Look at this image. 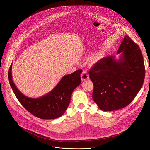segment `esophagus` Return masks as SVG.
<instances>
[{
	"label": "esophagus",
	"mask_w": 150,
	"mask_h": 150,
	"mask_svg": "<svg viewBox=\"0 0 150 150\" xmlns=\"http://www.w3.org/2000/svg\"><path fill=\"white\" fill-rule=\"evenodd\" d=\"M81 79L82 81H85V80H87L89 78V75L87 73V71H83L81 75Z\"/></svg>",
	"instance_id": "obj_1"
}]
</instances>
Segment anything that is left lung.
Here are the masks:
<instances>
[{
    "mask_svg": "<svg viewBox=\"0 0 150 150\" xmlns=\"http://www.w3.org/2000/svg\"><path fill=\"white\" fill-rule=\"evenodd\" d=\"M119 60L107 56L91 68L90 78L93 83V98L103 111H113L129 105L141 90L145 69L138 45L125 35L118 49Z\"/></svg>",
    "mask_w": 150,
    "mask_h": 150,
    "instance_id": "1",
    "label": "left lung"
}]
</instances>
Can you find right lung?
<instances>
[{
    "mask_svg": "<svg viewBox=\"0 0 150 150\" xmlns=\"http://www.w3.org/2000/svg\"><path fill=\"white\" fill-rule=\"evenodd\" d=\"M82 69L64 76L49 93L38 98L26 97L21 93L12 78V64L8 72L11 87L19 103L34 116L42 119H53L62 116L69 104L71 95L81 82Z\"/></svg>",
    "mask_w": 150,
    "mask_h": 150,
    "instance_id": "1",
    "label": "right lung"
}]
</instances>
